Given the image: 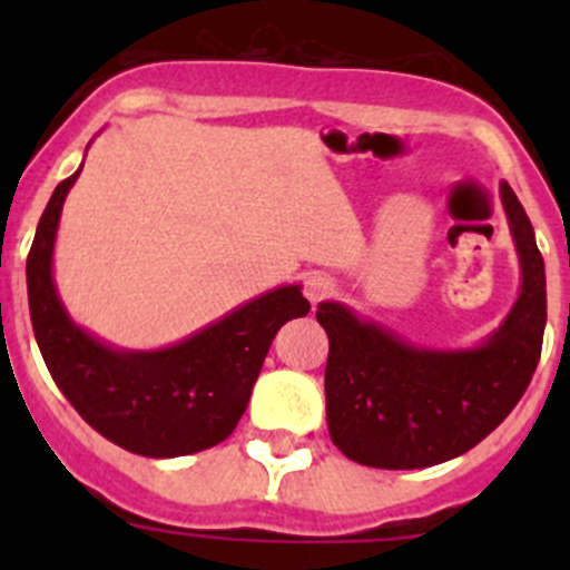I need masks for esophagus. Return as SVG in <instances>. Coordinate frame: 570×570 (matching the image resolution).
I'll use <instances>...</instances> for the list:
<instances>
[{"label":"esophagus","mask_w":570,"mask_h":570,"mask_svg":"<svg viewBox=\"0 0 570 570\" xmlns=\"http://www.w3.org/2000/svg\"><path fill=\"white\" fill-rule=\"evenodd\" d=\"M333 292V278L325 273H312L306 278V297L312 303H320L322 297H327Z\"/></svg>","instance_id":"1"}]
</instances>
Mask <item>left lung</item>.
I'll return each instance as SVG.
<instances>
[{"mask_svg": "<svg viewBox=\"0 0 570 570\" xmlns=\"http://www.w3.org/2000/svg\"><path fill=\"white\" fill-rule=\"evenodd\" d=\"M499 198L519 253L521 292L476 347H416L344 303L317 306L331 342L327 430L350 461L372 469L452 461L493 433L524 396L543 344L546 269L530 217L508 181L499 184Z\"/></svg>", "mask_w": 570, "mask_h": 570, "instance_id": "obj_1", "label": "left lung"}]
</instances>
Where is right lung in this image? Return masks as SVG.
I'll return each instance as SVG.
<instances>
[{
	"mask_svg": "<svg viewBox=\"0 0 570 570\" xmlns=\"http://www.w3.org/2000/svg\"><path fill=\"white\" fill-rule=\"evenodd\" d=\"M82 168L60 181L27 256V295L40 355L79 416L112 444L146 458L209 450L248 407L275 333L306 317L301 284L278 286L163 350H120L68 317L51 273L57 226Z\"/></svg>",
	"mask_w": 570,
	"mask_h": 570,
	"instance_id": "add662e5",
	"label": "right lung"
}]
</instances>
